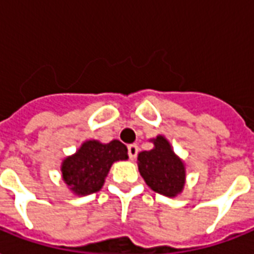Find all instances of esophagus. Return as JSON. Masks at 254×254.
I'll list each match as a JSON object with an SVG mask.
<instances>
[{
  "label": "esophagus",
  "instance_id": "34e87169",
  "mask_svg": "<svg viewBox=\"0 0 254 254\" xmlns=\"http://www.w3.org/2000/svg\"><path fill=\"white\" fill-rule=\"evenodd\" d=\"M137 153H138V146H137L136 144L127 145V155H129V159H130V160H134V159H136Z\"/></svg>",
  "mask_w": 254,
  "mask_h": 254
}]
</instances>
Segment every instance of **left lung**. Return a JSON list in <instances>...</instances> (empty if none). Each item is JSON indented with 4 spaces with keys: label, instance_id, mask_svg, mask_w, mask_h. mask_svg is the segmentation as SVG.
Masks as SVG:
<instances>
[{
    "label": "left lung",
    "instance_id": "1",
    "mask_svg": "<svg viewBox=\"0 0 254 254\" xmlns=\"http://www.w3.org/2000/svg\"><path fill=\"white\" fill-rule=\"evenodd\" d=\"M153 144V149L138 153V171L153 191L175 196L185 187V164L163 136L156 137Z\"/></svg>",
    "mask_w": 254,
    "mask_h": 254
}]
</instances>
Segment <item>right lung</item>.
<instances>
[{
	"mask_svg": "<svg viewBox=\"0 0 254 254\" xmlns=\"http://www.w3.org/2000/svg\"><path fill=\"white\" fill-rule=\"evenodd\" d=\"M127 159V146L118 140L109 144L86 141L75 155L63 161V180L76 195L93 194L101 190L113 163Z\"/></svg>",
	"mask_w": 254,
	"mask_h": 254,
	"instance_id": "add662e5",
	"label": "right lung"
}]
</instances>
